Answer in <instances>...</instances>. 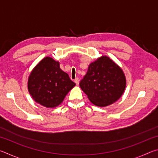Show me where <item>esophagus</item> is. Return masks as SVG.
<instances>
[{
	"mask_svg": "<svg viewBox=\"0 0 158 158\" xmlns=\"http://www.w3.org/2000/svg\"><path fill=\"white\" fill-rule=\"evenodd\" d=\"M74 82L76 83L77 85L79 84V78H76L75 79H74Z\"/></svg>",
	"mask_w": 158,
	"mask_h": 158,
	"instance_id": "esophagus-1",
	"label": "esophagus"
}]
</instances>
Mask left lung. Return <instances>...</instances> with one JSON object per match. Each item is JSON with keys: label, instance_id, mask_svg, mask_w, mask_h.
Here are the masks:
<instances>
[{"label": "left lung", "instance_id": "1", "mask_svg": "<svg viewBox=\"0 0 158 158\" xmlns=\"http://www.w3.org/2000/svg\"><path fill=\"white\" fill-rule=\"evenodd\" d=\"M126 81L122 69L113 60L102 56L92 63L79 83L83 91L95 105L105 106L118 100Z\"/></svg>", "mask_w": 158, "mask_h": 158}]
</instances>
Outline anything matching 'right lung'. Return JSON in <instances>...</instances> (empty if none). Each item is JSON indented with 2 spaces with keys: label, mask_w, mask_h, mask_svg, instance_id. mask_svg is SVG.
Here are the masks:
<instances>
[{
  "label": "right lung",
  "mask_w": 158,
  "mask_h": 158,
  "mask_svg": "<svg viewBox=\"0 0 158 158\" xmlns=\"http://www.w3.org/2000/svg\"><path fill=\"white\" fill-rule=\"evenodd\" d=\"M75 85L68 74L60 69L59 63L46 57L32 71L28 78V89L37 103L53 108L62 102Z\"/></svg>",
  "instance_id": "1"
}]
</instances>
